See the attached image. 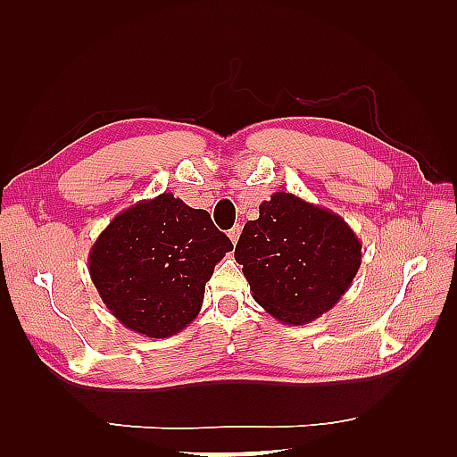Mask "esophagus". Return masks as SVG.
<instances>
[{"instance_id":"34e87169","label":"esophagus","mask_w":457,"mask_h":457,"mask_svg":"<svg viewBox=\"0 0 457 457\" xmlns=\"http://www.w3.org/2000/svg\"><path fill=\"white\" fill-rule=\"evenodd\" d=\"M229 239H231V244H237V241H239V236H241V226H234V228H231L229 229Z\"/></svg>"}]
</instances>
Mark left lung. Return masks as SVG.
I'll return each instance as SVG.
<instances>
[{
	"mask_svg": "<svg viewBox=\"0 0 457 457\" xmlns=\"http://www.w3.org/2000/svg\"><path fill=\"white\" fill-rule=\"evenodd\" d=\"M251 296L288 326H303L337 304L361 267V244L342 216L290 192H275L239 236Z\"/></svg>",
	"mask_w": 457,
	"mask_h": 457,
	"instance_id": "8db88e82",
	"label": "left lung"
}]
</instances>
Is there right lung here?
I'll return each mask as SVG.
<instances>
[{"instance_id": "obj_1", "label": "right lung", "mask_w": 457, "mask_h": 457, "mask_svg": "<svg viewBox=\"0 0 457 457\" xmlns=\"http://www.w3.org/2000/svg\"><path fill=\"white\" fill-rule=\"evenodd\" d=\"M231 249L206 210L164 192L110 221L90 249L88 270L125 328L169 337L198 316L213 267Z\"/></svg>"}]
</instances>
